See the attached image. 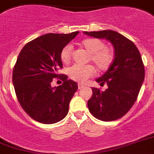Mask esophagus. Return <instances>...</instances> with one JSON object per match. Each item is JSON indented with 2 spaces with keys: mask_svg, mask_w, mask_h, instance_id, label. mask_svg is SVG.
Wrapping results in <instances>:
<instances>
[{
  "mask_svg": "<svg viewBox=\"0 0 154 154\" xmlns=\"http://www.w3.org/2000/svg\"><path fill=\"white\" fill-rule=\"evenodd\" d=\"M84 87H85V86H84L83 84H81V83L78 84L79 90H81V89H82V88H84Z\"/></svg>",
  "mask_w": 154,
  "mask_h": 154,
  "instance_id": "esophagus-1",
  "label": "esophagus"
}]
</instances>
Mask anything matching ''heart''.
I'll return each mask as SVG.
<instances>
[{
    "mask_svg": "<svg viewBox=\"0 0 154 154\" xmlns=\"http://www.w3.org/2000/svg\"><path fill=\"white\" fill-rule=\"evenodd\" d=\"M80 47L90 53L88 61L94 64L100 72L107 71L113 62V54L106 47L105 43L97 38L89 37L83 39L78 43ZM72 48L67 45L62 48L60 53V58L64 64H69L72 61ZM95 74V69L92 65H74L68 70V75L72 80L78 82H85L88 79Z\"/></svg>",
    "mask_w": 154,
    "mask_h": 154,
    "instance_id": "heart-1",
    "label": "heart"
}]
</instances>
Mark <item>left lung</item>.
Segmentation results:
<instances>
[{"mask_svg":"<svg viewBox=\"0 0 154 154\" xmlns=\"http://www.w3.org/2000/svg\"><path fill=\"white\" fill-rule=\"evenodd\" d=\"M88 36L105 39L115 48V59L108 70L96 81L107 83L101 91L92 88L93 96L88 100L89 111L103 122L119 119L136 102L145 77L144 64L136 46L128 38L113 30L84 32Z\"/></svg>","mask_w":154,"mask_h":154,"instance_id":"1","label":"left lung"}]
</instances>
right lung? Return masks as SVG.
<instances>
[{
    "label": "right lung",
    "instance_id": "add662e5",
    "mask_svg": "<svg viewBox=\"0 0 154 154\" xmlns=\"http://www.w3.org/2000/svg\"><path fill=\"white\" fill-rule=\"evenodd\" d=\"M78 33L45 34L26 43L18 54L12 73L14 91L23 110L36 122L54 124L68 114L78 85L57 70L63 67L61 51ZM54 78L63 83L52 88Z\"/></svg>",
    "mask_w": 154,
    "mask_h": 154
}]
</instances>
